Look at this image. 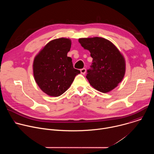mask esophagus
Masks as SVG:
<instances>
[{
	"mask_svg": "<svg viewBox=\"0 0 154 154\" xmlns=\"http://www.w3.org/2000/svg\"><path fill=\"white\" fill-rule=\"evenodd\" d=\"M86 70L85 68H83V69H80V72L83 74H85L86 73Z\"/></svg>",
	"mask_w": 154,
	"mask_h": 154,
	"instance_id": "34e87169",
	"label": "esophagus"
}]
</instances>
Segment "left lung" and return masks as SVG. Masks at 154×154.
<instances>
[{
  "label": "left lung",
  "mask_w": 154,
  "mask_h": 154,
  "mask_svg": "<svg viewBox=\"0 0 154 154\" xmlns=\"http://www.w3.org/2000/svg\"><path fill=\"white\" fill-rule=\"evenodd\" d=\"M79 41L93 58L86 76L90 85L102 93L114 89L125 71V60L118 49L112 42L100 37L80 38Z\"/></svg>",
  "instance_id": "8db88e82"
}]
</instances>
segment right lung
I'll use <instances>...</instances> for the list:
<instances>
[{
  "label": "right lung",
  "instance_id": "obj_1",
  "mask_svg": "<svg viewBox=\"0 0 154 154\" xmlns=\"http://www.w3.org/2000/svg\"><path fill=\"white\" fill-rule=\"evenodd\" d=\"M71 41L59 38L50 41L33 62V75L41 90L51 96L58 97L66 91L75 77L80 73L74 68L72 58L67 56Z\"/></svg>",
  "mask_w": 154,
  "mask_h": 154
}]
</instances>
